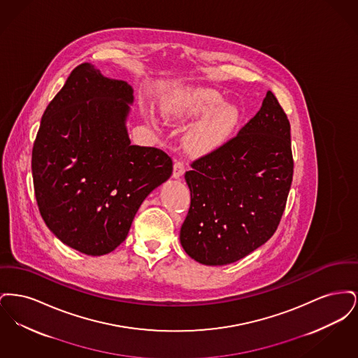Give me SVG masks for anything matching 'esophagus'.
Returning <instances> with one entry per match:
<instances>
[{
	"mask_svg": "<svg viewBox=\"0 0 358 358\" xmlns=\"http://www.w3.org/2000/svg\"><path fill=\"white\" fill-rule=\"evenodd\" d=\"M185 173V164L181 161H176L173 166V177L180 178Z\"/></svg>",
	"mask_w": 358,
	"mask_h": 358,
	"instance_id": "1",
	"label": "esophagus"
}]
</instances>
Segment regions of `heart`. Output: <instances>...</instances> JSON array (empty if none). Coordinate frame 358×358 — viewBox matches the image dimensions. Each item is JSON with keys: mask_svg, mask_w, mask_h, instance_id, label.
<instances>
[{"mask_svg": "<svg viewBox=\"0 0 358 358\" xmlns=\"http://www.w3.org/2000/svg\"><path fill=\"white\" fill-rule=\"evenodd\" d=\"M165 120L187 122L203 117L185 136L192 153H206L217 148L232 133L238 122V110L224 103L222 95L209 88H185L174 92L161 104Z\"/></svg>", "mask_w": 358, "mask_h": 358, "instance_id": "1", "label": "heart"}]
</instances>
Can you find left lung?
<instances>
[{
    "instance_id": "left-lung-1",
    "label": "left lung",
    "mask_w": 358,
    "mask_h": 358,
    "mask_svg": "<svg viewBox=\"0 0 358 358\" xmlns=\"http://www.w3.org/2000/svg\"><path fill=\"white\" fill-rule=\"evenodd\" d=\"M289 138L287 115L268 91L238 136L190 165V208L180 231L187 255L224 266L273 236L292 181Z\"/></svg>"
}]
</instances>
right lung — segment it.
Returning a JSON list of instances; mask_svg holds the SVG:
<instances>
[{
  "label": "right lung",
  "mask_w": 358,
  "mask_h": 358,
  "mask_svg": "<svg viewBox=\"0 0 358 358\" xmlns=\"http://www.w3.org/2000/svg\"><path fill=\"white\" fill-rule=\"evenodd\" d=\"M134 90L83 63L43 114L32 152L34 196L52 234L85 255L126 238L143 200L169 180L171 157L131 145Z\"/></svg>",
  "instance_id": "right-lung-1"
}]
</instances>
